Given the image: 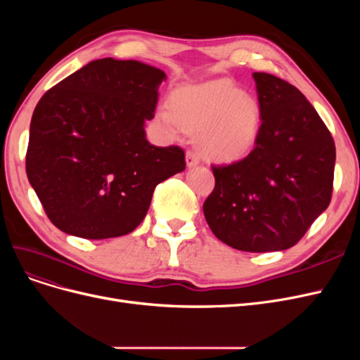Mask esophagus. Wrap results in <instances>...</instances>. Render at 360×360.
Segmentation results:
<instances>
[{
    "mask_svg": "<svg viewBox=\"0 0 360 360\" xmlns=\"http://www.w3.org/2000/svg\"><path fill=\"white\" fill-rule=\"evenodd\" d=\"M186 163H188V167H197L198 165L200 156H198L197 151H193V150L186 151Z\"/></svg>",
    "mask_w": 360,
    "mask_h": 360,
    "instance_id": "34e87169",
    "label": "esophagus"
}]
</instances>
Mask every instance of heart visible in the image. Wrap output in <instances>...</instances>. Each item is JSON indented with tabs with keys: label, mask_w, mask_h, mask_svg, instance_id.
<instances>
[{
	"label": "heart",
	"mask_w": 360,
	"mask_h": 360,
	"mask_svg": "<svg viewBox=\"0 0 360 360\" xmlns=\"http://www.w3.org/2000/svg\"><path fill=\"white\" fill-rule=\"evenodd\" d=\"M158 120L172 136L200 134L205 158L233 162L254 148L261 129V108L233 82L217 79L177 90L171 105L159 108Z\"/></svg>",
	"instance_id": "1"
}]
</instances>
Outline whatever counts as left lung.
I'll list each match as a JSON object with an SVG mask.
<instances>
[{"label": "left lung", "instance_id": "left-lung-1", "mask_svg": "<svg viewBox=\"0 0 360 360\" xmlns=\"http://www.w3.org/2000/svg\"><path fill=\"white\" fill-rule=\"evenodd\" d=\"M261 129L254 150L230 165H212L214 189L205 221L225 245L245 252L296 245L328 209L333 191L335 143L296 86L255 72Z\"/></svg>", "mask_w": 360, "mask_h": 360}]
</instances>
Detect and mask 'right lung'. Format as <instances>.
Returning a JSON list of instances; mask_svg holds the SVG:
<instances>
[{"instance_id": "add662e5", "label": "right lung", "mask_w": 360, "mask_h": 360, "mask_svg": "<svg viewBox=\"0 0 360 360\" xmlns=\"http://www.w3.org/2000/svg\"><path fill=\"white\" fill-rule=\"evenodd\" d=\"M165 78L146 63L102 58L41 96L25 169L58 230L90 240L132 233L158 184L186 168L181 147L146 138Z\"/></svg>"}]
</instances>
